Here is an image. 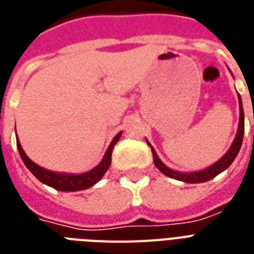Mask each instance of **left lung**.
Here are the masks:
<instances>
[{"mask_svg": "<svg viewBox=\"0 0 254 254\" xmlns=\"http://www.w3.org/2000/svg\"><path fill=\"white\" fill-rule=\"evenodd\" d=\"M237 98H239V109H240L239 127H237L236 136H235L232 145H231L230 149L226 152V155L223 156L222 159H219L215 164L210 165L208 168H206V169L199 170V172L182 173V172H177V170H173L170 169V168H168V166L160 160V157L157 156V153H156L155 148L152 147L151 143L147 140V144L151 147L152 155H153V162H155L156 168H157L162 174L168 176V177L174 178V180H177V181L186 182V184H202V182H207L210 181V180H212L214 177H216V176L222 173V172H224V170L232 164L233 160L236 159L237 153L240 151L241 144H243V136H244V110H243V102H241L240 94H237Z\"/></svg>", "mask_w": 254, "mask_h": 254, "instance_id": "obj_1", "label": "left lung"}]
</instances>
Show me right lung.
<instances>
[{"mask_svg":"<svg viewBox=\"0 0 254 254\" xmlns=\"http://www.w3.org/2000/svg\"><path fill=\"white\" fill-rule=\"evenodd\" d=\"M122 131L118 133L114 139L111 140L110 145L107 148L106 153L103 156L102 161L99 162L98 165L93 168L92 170H89L86 173L81 174H72V173H58V172H51L47 170L38 164L30 160L26 153H24L23 148H22L19 140L17 139V147L21 155L22 161L24 162V165L27 166V169L39 180L42 184L51 186V188L60 190V191H78V190H85V189L92 188L93 185H95L101 178L105 176L107 169L111 165V153H113V148L115 144L118 143V140L121 139Z\"/></svg>","mask_w":254,"mask_h":254,"instance_id":"obj_1","label":"right lung"}]
</instances>
